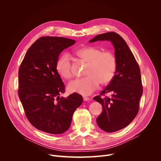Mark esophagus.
I'll return each mask as SVG.
<instances>
[{
    "mask_svg": "<svg viewBox=\"0 0 161 161\" xmlns=\"http://www.w3.org/2000/svg\"><path fill=\"white\" fill-rule=\"evenodd\" d=\"M90 99V98L88 97H86V96H83V100L86 101H88Z\"/></svg>",
    "mask_w": 161,
    "mask_h": 161,
    "instance_id": "34e87169",
    "label": "esophagus"
}]
</instances>
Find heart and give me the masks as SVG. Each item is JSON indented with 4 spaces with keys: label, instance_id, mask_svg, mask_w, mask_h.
<instances>
[{
    "label": "heart",
    "instance_id": "1",
    "mask_svg": "<svg viewBox=\"0 0 161 161\" xmlns=\"http://www.w3.org/2000/svg\"><path fill=\"white\" fill-rule=\"evenodd\" d=\"M75 55L88 62V65L85 70L86 76L69 84V88L73 92L90 95L99 87L100 83L106 85L113 80L117 67V58L113 53L102 52L99 48L88 46L76 50ZM56 70L62 78L71 79L73 72L69 57L62 55L56 63Z\"/></svg>",
    "mask_w": 161,
    "mask_h": 161
}]
</instances>
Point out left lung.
Returning a JSON list of instances; mask_svg holds the SVG:
<instances>
[{"label": "left lung", "instance_id": "8db88e82", "mask_svg": "<svg viewBox=\"0 0 161 161\" xmlns=\"http://www.w3.org/2000/svg\"><path fill=\"white\" fill-rule=\"evenodd\" d=\"M109 41L114 48L117 67L113 80L99 96L94 97L103 106L97 118L98 126L104 131L113 132L127 127L138 113L143 94L141 72L138 64L125 40L117 33L99 34L89 42ZM108 92L111 98L104 97Z\"/></svg>", "mask_w": 161, "mask_h": 161}]
</instances>
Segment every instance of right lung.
<instances>
[{"mask_svg": "<svg viewBox=\"0 0 161 161\" xmlns=\"http://www.w3.org/2000/svg\"><path fill=\"white\" fill-rule=\"evenodd\" d=\"M76 41L42 37L27 50L18 71V96L30 123L37 129L60 134L69 128L83 97L75 92L64 98L65 85L56 70L60 53Z\"/></svg>", "mask_w": 161, "mask_h": 161, "instance_id": "1", "label": "right lung"}]
</instances>
